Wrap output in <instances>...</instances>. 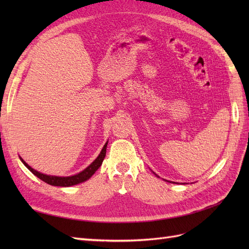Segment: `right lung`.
Segmentation results:
<instances>
[{"instance_id":"add662e5","label":"right lung","mask_w":249,"mask_h":249,"mask_svg":"<svg viewBox=\"0 0 249 249\" xmlns=\"http://www.w3.org/2000/svg\"><path fill=\"white\" fill-rule=\"evenodd\" d=\"M107 144L108 142H106V144L104 145L101 154L99 155V157L89 165V166L83 170L82 172L78 173V175H74L71 177H54V176H47L43 175V173H40L38 171H36L35 169H33L32 167H30L29 165L21 159V162L25 164V166L31 171L34 176H36L37 178H39L41 180H43L44 183H47L49 185L52 186H60V187H70L72 185H77L80 183L85 182L89 178H91L93 176V173L101 167V165L105 159V156H106V148H107Z\"/></svg>"}]
</instances>
